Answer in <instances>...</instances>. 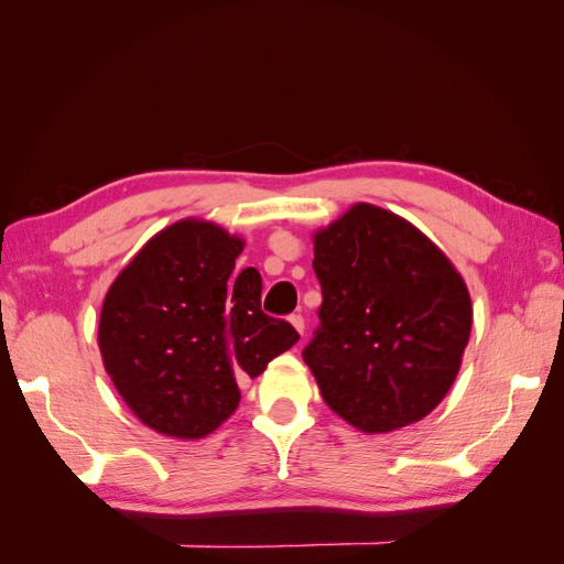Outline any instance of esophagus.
<instances>
[{"instance_id":"34e87169","label":"esophagus","mask_w":564,"mask_h":564,"mask_svg":"<svg viewBox=\"0 0 564 564\" xmlns=\"http://www.w3.org/2000/svg\"><path fill=\"white\" fill-rule=\"evenodd\" d=\"M291 325L297 329V334H305V319H303V315H291Z\"/></svg>"}]
</instances>
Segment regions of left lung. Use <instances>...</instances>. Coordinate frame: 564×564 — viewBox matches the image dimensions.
Instances as JSON below:
<instances>
[{
	"label": "left lung",
	"instance_id": "left-lung-1",
	"mask_svg": "<svg viewBox=\"0 0 564 564\" xmlns=\"http://www.w3.org/2000/svg\"><path fill=\"white\" fill-rule=\"evenodd\" d=\"M319 327L303 349L322 398L366 434L414 424L446 398L473 305L448 257L400 215L356 203L315 235Z\"/></svg>",
	"mask_w": 564,
	"mask_h": 564
}]
</instances>
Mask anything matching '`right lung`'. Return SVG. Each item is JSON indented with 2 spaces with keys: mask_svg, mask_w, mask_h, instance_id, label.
<instances>
[{
  "mask_svg": "<svg viewBox=\"0 0 564 564\" xmlns=\"http://www.w3.org/2000/svg\"><path fill=\"white\" fill-rule=\"evenodd\" d=\"M245 242L203 220L154 235L118 273L99 319V349L116 390L142 424L203 438L257 378L301 339L261 310L257 269L235 271Z\"/></svg>",
  "mask_w": 564,
  "mask_h": 564,
  "instance_id": "right-lung-1",
  "label": "right lung"
}]
</instances>
